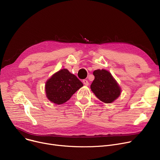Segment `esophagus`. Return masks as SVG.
I'll return each mask as SVG.
<instances>
[{
	"label": "esophagus",
	"instance_id": "esophagus-1",
	"mask_svg": "<svg viewBox=\"0 0 160 160\" xmlns=\"http://www.w3.org/2000/svg\"><path fill=\"white\" fill-rule=\"evenodd\" d=\"M83 83L84 84L85 86H88L89 85V82L87 80H83Z\"/></svg>",
	"mask_w": 160,
	"mask_h": 160
}]
</instances>
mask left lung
<instances>
[{"instance_id":"left-lung-1","label":"left lung","mask_w":160,"mask_h":160,"mask_svg":"<svg viewBox=\"0 0 160 160\" xmlns=\"http://www.w3.org/2000/svg\"><path fill=\"white\" fill-rule=\"evenodd\" d=\"M95 79L91 89L96 97L104 103H112L118 98L121 89L111 73L104 69L94 71Z\"/></svg>"}]
</instances>
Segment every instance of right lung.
Instances as JSON below:
<instances>
[{"mask_svg": "<svg viewBox=\"0 0 160 160\" xmlns=\"http://www.w3.org/2000/svg\"><path fill=\"white\" fill-rule=\"evenodd\" d=\"M83 86L82 82L66 69L54 74L46 82L47 98L56 104H62L69 100L76 91Z\"/></svg>", "mask_w": 160, "mask_h": 160, "instance_id": "obj_1", "label": "right lung"}]
</instances>
